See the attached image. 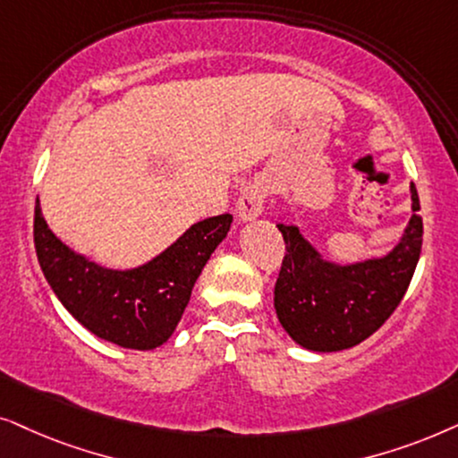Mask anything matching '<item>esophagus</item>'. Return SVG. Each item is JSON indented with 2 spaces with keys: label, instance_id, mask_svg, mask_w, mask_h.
Returning a JSON list of instances; mask_svg holds the SVG:
<instances>
[{
  "label": "esophagus",
  "instance_id": "34e87169",
  "mask_svg": "<svg viewBox=\"0 0 458 458\" xmlns=\"http://www.w3.org/2000/svg\"><path fill=\"white\" fill-rule=\"evenodd\" d=\"M264 211V188L258 182L255 184H247L241 191V197L236 200V216L242 224L253 222Z\"/></svg>",
  "mask_w": 458,
  "mask_h": 458
}]
</instances>
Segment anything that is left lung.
<instances>
[{
  "label": "left lung",
  "mask_w": 458,
  "mask_h": 458,
  "mask_svg": "<svg viewBox=\"0 0 458 458\" xmlns=\"http://www.w3.org/2000/svg\"><path fill=\"white\" fill-rule=\"evenodd\" d=\"M411 209L400 241L386 255L356 261L327 259L300 225L276 224L286 255L274 308L291 339L310 352H341L370 337L398 308L423 245L419 194L411 184Z\"/></svg>",
  "instance_id": "8db88e82"
}]
</instances>
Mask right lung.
I'll return each instance as SVG.
<instances>
[{"label":"right lung","instance_id":"1","mask_svg":"<svg viewBox=\"0 0 458 458\" xmlns=\"http://www.w3.org/2000/svg\"><path fill=\"white\" fill-rule=\"evenodd\" d=\"M233 216L192 224L180 239L136 267H106L64 245L35 203V251L60 303L96 337L127 350H155L172 337L192 286L228 234Z\"/></svg>","mask_w":458,"mask_h":458}]
</instances>
